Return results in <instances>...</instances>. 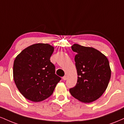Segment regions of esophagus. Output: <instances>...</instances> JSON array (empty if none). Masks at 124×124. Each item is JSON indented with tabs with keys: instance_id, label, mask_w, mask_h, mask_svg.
<instances>
[{
	"instance_id": "34e87169",
	"label": "esophagus",
	"mask_w": 124,
	"mask_h": 124,
	"mask_svg": "<svg viewBox=\"0 0 124 124\" xmlns=\"http://www.w3.org/2000/svg\"><path fill=\"white\" fill-rule=\"evenodd\" d=\"M67 79V76H64L63 77V80H66Z\"/></svg>"
}]
</instances>
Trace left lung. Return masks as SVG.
Here are the masks:
<instances>
[{
  "instance_id": "8db88e82",
  "label": "left lung",
  "mask_w": 124,
  "mask_h": 124,
  "mask_svg": "<svg viewBox=\"0 0 124 124\" xmlns=\"http://www.w3.org/2000/svg\"><path fill=\"white\" fill-rule=\"evenodd\" d=\"M72 49L76 53L75 61L78 76L76 86L69 92L80 101L92 103L99 99L107 88L111 73L109 61L94 48L75 44Z\"/></svg>"
}]
</instances>
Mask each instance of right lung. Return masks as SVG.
Instances as JSON below:
<instances>
[{
    "label": "right lung",
    "mask_w": 124,
    "mask_h": 124,
    "mask_svg": "<svg viewBox=\"0 0 124 124\" xmlns=\"http://www.w3.org/2000/svg\"><path fill=\"white\" fill-rule=\"evenodd\" d=\"M54 47L38 43L25 48L16 58L13 78L19 92L25 99L39 102L52 95L61 78L55 74L50 61Z\"/></svg>",
    "instance_id": "obj_1"
}]
</instances>
